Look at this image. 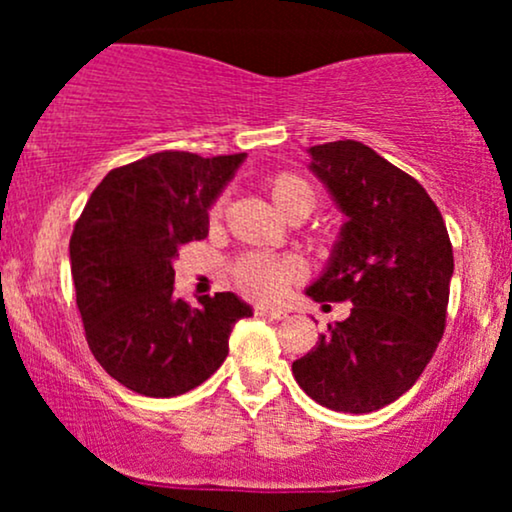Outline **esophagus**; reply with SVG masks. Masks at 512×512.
<instances>
[{
    "mask_svg": "<svg viewBox=\"0 0 512 512\" xmlns=\"http://www.w3.org/2000/svg\"><path fill=\"white\" fill-rule=\"evenodd\" d=\"M255 313L262 317H274V320H284V317L289 315L284 308H276V305H257Z\"/></svg>",
    "mask_w": 512,
    "mask_h": 512,
    "instance_id": "34e87169",
    "label": "esophagus"
}]
</instances>
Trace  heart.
<instances>
[{"label":"heart","instance_id":"obj_1","mask_svg":"<svg viewBox=\"0 0 512 512\" xmlns=\"http://www.w3.org/2000/svg\"><path fill=\"white\" fill-rule=\"evenodd\" d=\"M267 192L274 207L291 219V216H308L315 207L313 187L293 173H279L267 180ZM221 204H214L211 219H219ZM301 274V264L293 257H272V255H243L233 264V281L243 293L260 301L276 298L293 279Z\"/></svg>","mask_w":512,"mask_h":512}]
</instances>
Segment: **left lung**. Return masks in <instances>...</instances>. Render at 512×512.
<instances>
[{"mask_svg":"<svg viewBox=\"0 0 512 512\" xmlns=\"http://www.w3.org/2000/svg\"><path fill=\"white\" fill-rule=\"evenodd\" d=\"M308 158L346 221L305 296L354 308L293 361V378L322 407L368 414L419 380L443 337L452 245L424 187L370 146L344 139Z\"/></svg>","mask_w":512,"mask_h":512,"instance_id":"8db88e82","label":"left lung"}]
</instances>
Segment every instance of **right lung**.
<instances>
[{
    "label": "right lung",
    "instance_id": "right-lung-1",
    "mask_svg": "<svg viewBox=\"0 0 512 512\" xmlns=\"http://www.w3.org/2000/svg\"><path fill=\"white\" fill-rule=\"evenodd\" d=\"M248 154L161 151L115 168L69 240L86 342L105 373L146 397H178L211 378L252 308L236 293L173 296L178 248L209 233V209Z\"/></svg>",
    "mask_w": 512,
    "mask_h": 512
}]
</instances>
